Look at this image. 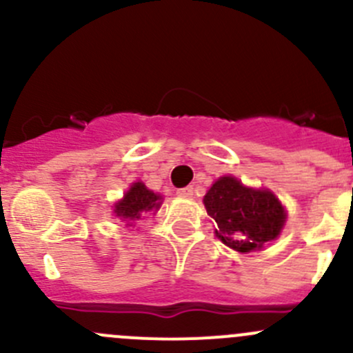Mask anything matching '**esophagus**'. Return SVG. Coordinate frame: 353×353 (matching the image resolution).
Listing matches in <instances>:
<instances>
[{"mask_svg": "<svg viewBox=\"0 0 353 353\" xmlns=\"http://www.w3.org/2000/svg\"><path fill=\"white\" fill-rule=\"evenodd\" d=\"M177 194L183 198H190L194 194V188L193 186H188V188H181V190H177Z\"/></svg>", "mask_w": 353, "mask_h": 353, "instance_id": "1", "label": "esophagus"}]
</instances>
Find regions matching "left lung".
Masks as SVG:
<instances>
[{"label":"left lung","mask_w":353,"mask_h":353,"mask_svg":"<svg viewBox=\"0 0 353 353\" xmlns=\"http://www.w3.org/2000/svg\"><path fill=\"white\" fill-rule=\"evenodd\" d=\"M203 203L215 220L219 239L239 252H251L276 239L285 223V210L275 194L244 188L236 177H220Z\"/></svg>","instance_id":"left-lung-1"}]
</instances>
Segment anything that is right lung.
<instances>
[{"label": "right lung", "instance_id": "1", "mask_svg": "<svg viewBox=\"0 0 353 353\" xmlns=\"http://www.w3.org/2000/svg\"><path fill=\"white\" fill-rule=\"evenodd\" d=\"M160 206V196L154 191L147 190L143 183H134L126 193V196L116 205V215L124 220L140 219L141 213L157 210Z\"/></svg>", "mask_w": 353, "mask_h": 353}]
</instances>
